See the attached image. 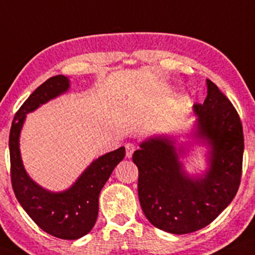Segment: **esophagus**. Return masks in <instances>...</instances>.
<instances>
[{
	"label": "esophagus",
	"instance_id": "esophagus-1",
	"mask_svg": "<svg viewBox=\"0 0 255 255\" xmlns=\"http://www.w3.org/2000/svg\"><path fill=\"white\" fill-rule=\"evenodd\" d=\"M125 150H127V157H128V158H131V156H132L134 150H136V146H134L132 143H128L127 145H125Z\"/></svg>",
	"mask_w": 255,
	"mask_h": 255
}]
</instances>
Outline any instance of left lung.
<instances>
[{
    "label": "left lung",
    "instance_id": "8db88e82",
    "mask_svg": "<svg viewBox=\"0 0 255 255\" xmlns=\"http://www.w3.org/2000/svg\"><path fill=\"white\" fill-rule=\"evenodd\" d=\"M194 113L193 140L177 147L174 136H152L139 143L132 156L139 171L138 196L144 215L171 234L208 226L233 201L240 185L244 133L237 110L207 79V97L203 104H195ZM193 141L209 149V168L195 176L180 162Z\"/></svg>",
    "mask_w": 255,
    "mask_h": 255
}]
</instances>
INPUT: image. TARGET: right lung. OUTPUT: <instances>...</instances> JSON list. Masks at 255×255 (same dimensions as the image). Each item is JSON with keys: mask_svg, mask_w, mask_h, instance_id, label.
Instances as JSON below:
<instances>
[{"mask_svg": "<svg viewBox=\"0 0 255 255\" xmlns=\"http://www.w3.org/2000/svg\"><path fill=\"white\" fill-rule=\"evenodd\" d=\"M70 87L67 77L55 75L28 97L11 123L9 152L12 189L22 208L46 233L65 240H77L90 233L96 224L99 194L113 169L124 158L125 147L94 159L68 189L58 193L45 189L28 175L20 152V134L26 116L66 93Z\"/></svg>", "mask_w": 255, "mask_h": 255, "instance_id": "obj_1", "label": "right lung"}]
</instances>
